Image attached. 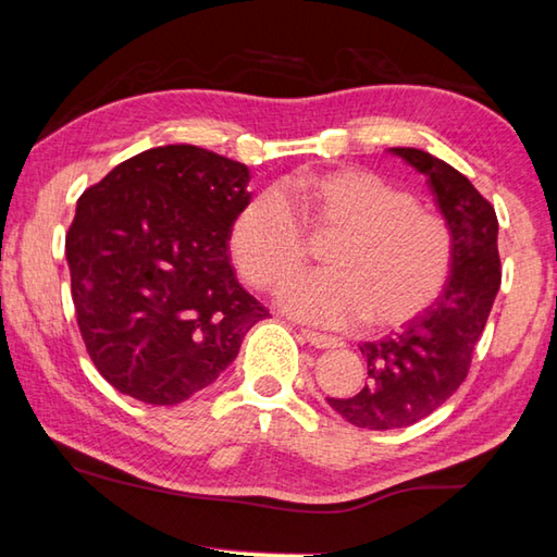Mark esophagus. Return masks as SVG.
Segmentation results:
<instances>
[{
	"mask_svg": "<svg viewBox=\"0 0 557 557\" xmlns=\"http://www.w3.org/2000/svg\"><path fill=\"white\" fill-rule=\"evenodd\" d=\"M301 336H305L307 342L312 344L314 348H336V346H342V342H338L336 336L319 334V332H312V329H301Z\"/></svg>",
	"mask_w": 557,
	"mask_h": 557,
	"instance_id": "obj_1",
	"label": "esophagus"
}]
</instances>
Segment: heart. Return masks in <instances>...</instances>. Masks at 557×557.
Returning a JSON list of instances; mask_svg holds the SVG:
<instances>
[{
    "label": "heart",
    "instance_id": "obj_1",
    "mask_svg": "<svg viewBox=\"0 0 557 557\" xmlns=\"http://www.w3.org/2000/svg\"><path fill=\"white\" fill-rule=\"evenodd\" d=\"M289 201L268 188L243 206L231 225V258L240 277L270 289L307 260V231L329 238L326 270L282 285L277 301L305 322L346 326L366 317L373 329L408 324L445 289L455 240L442 215L371 169H332L289 184Z\"/></svg>",
    "mask_w": 557,
    "mask_h": 557
}]
</instances>
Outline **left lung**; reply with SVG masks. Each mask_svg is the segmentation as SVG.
Instances as JSON below:
<instances>
[{
	"instance_id": "8db88e82",
	"label": "left lung",
	"mask_w": 557,
	"mask_h": 557,
	"mask_svg": "<svg viewBox=\"0 0 557 557\" xmlns=\"http://www.w3.org/2000/svg\"><path fill=\"white\" fill-rule=\"evenodd\" d=\"M435 194L455 240V262L442 295L400 334L358 348L369 383L351 398H326L346 422L366 430H398L428 418L465 383L471 354L502 287L494 206L465 174L414 147H393Z\"/></svg>"
}]
</instances>
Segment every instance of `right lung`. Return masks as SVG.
<instances>
[{"mask_svg":"<svg viewBox=\"0 0 557 557\" xmlns=\"http://www.w3.org/2000/svg\"><path fill=\"white\" fill-rule=\"evenodd\" d=\"M248 182V166L228 157L166 145L129 157L78 199L65 235L71 295L112 388L149 405L184 403L270 317L228 256Z\"/></svg>","mask_w":557,"mask_h":557,"instance_id":"1","label":"right lung"}]
</instances>
